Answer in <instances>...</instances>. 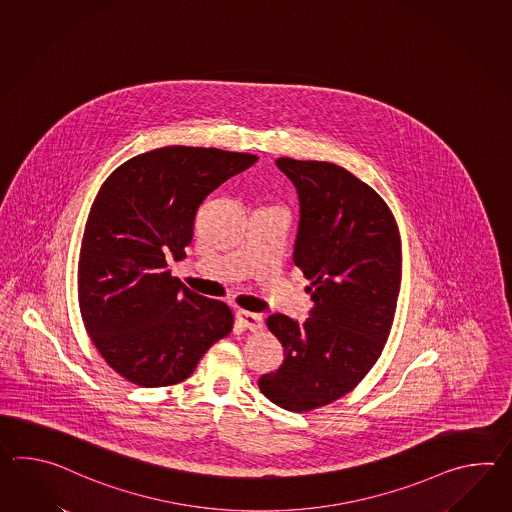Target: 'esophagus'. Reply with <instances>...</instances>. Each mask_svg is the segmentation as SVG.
Masks as SVG:
<instances>
[{
  "instance_id": "obj_1",
  "label": "esophagus",
  "mask_w": 512,
  "mask_h": 512,
  "mask_svg": "<svg viewBox=\"0 0 512 512\" xmlns=\"http://www.w3.org/2000/svg\"><path fill=\"white\" fill-rule=\"evenodd\" d=\"M237 321H239L244 329L253 330V332L261 330L262 325H264L261 314H253V312H248V310H239L237 312Z\"/></svg>"
}]
</instances>
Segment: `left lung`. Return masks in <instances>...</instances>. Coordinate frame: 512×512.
<instances>
[{
  "label": "left lung",
  "mask_w": 512,
  "mask_h": 512,
  "mask_svg": "<svg viewBox=\"0 0 512 512\" xmlns=\"http://www.w3.org/2000/svg\"><path fill=\"white\" fill-rule=\"evenodd\" d=\"M299 196L294 262L310 281L305 323L272 314L284 362L259 378L262 395L312 411L358 386L384 351L397 310L402 250L395 216L375 189L340 165L279 158Z\"/></svg>",
  "instance_id": "8db88e82"
}]
</instances>
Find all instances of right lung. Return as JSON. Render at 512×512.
<instances>
[{
  "label": "right lung",
  "mask_w": 512,
  "mask_h": 512,
  "mask_svg": "<svg viewBox=\"0 0 512 512\" xmlns=\"http://www.w3.org/2000/svg\"><path fill=\"white\" fill-rule=\"evenodd\" d=\"M255 161L220 148H156L101 185L80 244V316L104 362L128 382L180 384L233 329L231 308L172 277L167 259L185 257L205 196Z\"/></svg>",
  "instance_id": "1"
}]
</instances>
